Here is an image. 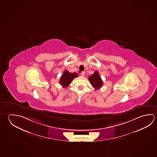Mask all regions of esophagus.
I'll list each match as a JSON object with an SVG mask.
<instances>
[{"mask_svg":"<svg viewBox=\"0 0 157 157\" xmlns=\"http://www.w3.org/2000/svg\"><path fill=\"white\" fill-rule=\"evenodd\" d=\"M85 72L84 71H83V72H82L80 73V75H82V76H84L85 75Z\"/></svg>","mask_w":157,"mask_h":157,"instance_id":"34e87169","label":"esophagus"}]
</instances>
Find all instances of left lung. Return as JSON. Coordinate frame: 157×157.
<instances>
[{"label": "left lung", "mask_w": 157, "mask_h": 157, "mask_svg": "<svg viewBox=\"0 0 157 157\" xmlns=\"http://www.w3.org/2000/svg\"><path fill=\"white\" fill-rule=\"evenodd\" d=\"M89 80L93 87L95 89H100L103 84L101 78L100 77L99 72L98 71L94 72L93 75H91L90 76H89Z\"/></svg>", "instance_id": "1"}]
</instances>
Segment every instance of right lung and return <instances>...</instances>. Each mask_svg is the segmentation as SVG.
<instances>
[{"mask_svg":"<svg viewBox=\"0 0 157 157\" xmlns=\"http://www.w3.org/2000/svg\"><path fill=\"white\" fill-rule=\"evenodd\" d=\"M78 75L76 73H70V72L65 71L63 74L61 76V79L59 80V83L63 88L67 87L71 83L72 80L75 77H78Z\"/></svg>","mask_w":157,"mask_h":157,"instance_id":"obj_1","label":"right lung"}]
</instances>
